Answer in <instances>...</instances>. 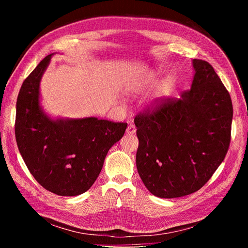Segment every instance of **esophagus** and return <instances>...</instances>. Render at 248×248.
I'll return each mask as SVG.
<instances>
[{"instance_id":"esophagus-1","label":"esophagus","mask_w":248,"mask_h":248,"mask_svg":"<svg viewBox=\"0 0 248 248\" xmlns=\"http://www.w3.org/2000/svg\"><path fill=\"white\" fill-rule=\"evenodd\" d=\"M136 131H137V128H136V126L134 125H129L128 127H127V129H126V132H127V134H133V133H136Z\"/></svg>"}]
</instances>
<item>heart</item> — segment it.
<instances>
[{"instance_id": "1", "label": "heart", "mask_w": 248, "mask_h": 248, "mask_svg": "<svg viewBox=\"0 0 248 248\" xmlns=\"http://www.w3.org/2000/svg\"><path fill=\"white\" fill-rule=\"evenodd\" d=\"M170 92H171V84H170V82H166V84H164L163 87H162L161 93L164 96H168V95L170 94Z\"/></svg>"}]
</instances>
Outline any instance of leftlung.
Here are the masks:
<instances>
[{
    "mask_svg": "<svg viewBox=\"0 0 248 248\" xmlns=\"http://www.w3.org/2000/svg\"><path fill=\"white\" fill-rule=\"evenodd\" d=\"M191 88L157 99L134 118L137 168L148 190L172 199L201 189L226 157L232 104L213 67L193 59Z\"/></svg>",
    "mask_w": 248,
    "mask_h": 248,
    "instance_id": "left-lung-1",
    "label": "left lung"
}]
</instances>
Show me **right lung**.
I'll return each mask as SVG.
<instances>
[{"label": "right lung", "instance_id": "1", "mask_svg": "<svg viewBox=\"0 0 248 248\" xmlns=\"http://www.w3.org/2000/svg\"><path fill=\"white\" fill-rule=\"evenodd\" d=\"M51 55L29 74L16 101V138L27 168L43 188L58 196L86 192L127 123L97 118L51 120L39 106V84Z\"/></svg>", "mask_w": 248, "mask_h": 248}]
</instances>
